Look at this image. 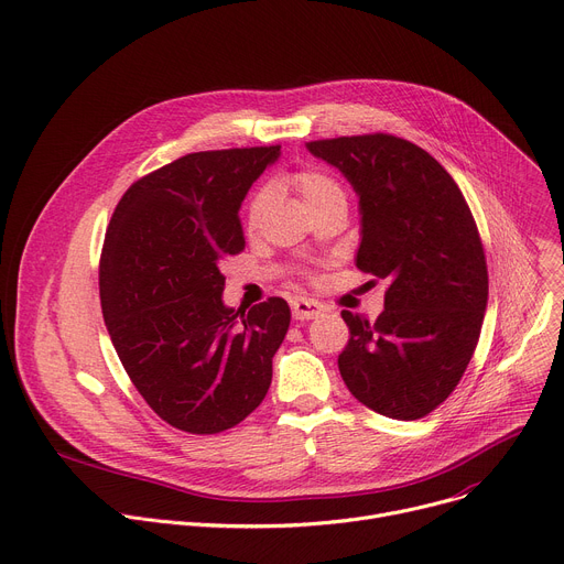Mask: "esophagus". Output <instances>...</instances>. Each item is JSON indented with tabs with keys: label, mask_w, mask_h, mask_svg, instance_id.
<instances>
[{
	"label": "esophagus",
	"mask_w": 564,
	"mask_h": 564,
	"mask_svg": "<svg viewBox=\"0 0 564 564\" xmlns=\"http://www.w3.org/2000/svg\"><path fill=\"white\" fill-rule=\"evenodd\" d=\"M324 313H326V308L315 299H303L301 296V299L292 301V315H294V319L308 322V319H317Z\"/></svg>",
	"instance_id": "esophagus-1"
}]
</instances>
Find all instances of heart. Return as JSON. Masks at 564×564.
<instances>
[{
    "label": "heart",
    "instance_id": "heart-1",
    "mask_svg": "<svg viewBox=\"0 0 564 564\" xmlns=\"http://www.w3.org/2000/svg\"><path fill=\"white\" fill-rule=\"evenodd\" d=\"M283 182H285L292 191L299 193V197L303 199V204H305V207H308L311 212H315L317 207H322V204H326V202L346 199L341 184H339L333 175H328L326 171H319V169H301V171L288 175ZM268 199H270V195H268L265 188H261L259 193H256V195L251 197V202H249V214H247L249 227H253L256 223H259L261 214H263L265 207H268Z\"/></svg>",
    "mask_w": 564,
    "mask_h": 564
}]
</instances>
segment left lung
I'll return each mask as SVG.
<instances>
[{
  "instance_id": "left-lung-1",
  "label": "left lung",
  "mask_w": 564,
  "mask_h": 564,
  "mask_svg": "<svg viewBox=\"0 0 564 564\" xmlns=\"http://www.w3.org/2000/svg\"><path fill=\"white\" fill-rule=\"evenodd\" d=\"M305 148L360 197L355 265L389 281L376 322L341 311L350 330L337 360L341 380L382 416L423 419L464 376L488 303L486 256L468 202L427 150L393 134Z\"/></svg>"
}]
</instances>
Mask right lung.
Returning <instances> with one entry per match:
<instances>
[{"mask_svg":"<svg viewBox=\"0 0 564 564\" xmlns=\"http://www.w3.org/2000/svg\"><path fill=\"white\" fill-rule=\"evenodd\" d=\"M281 145L191 152L137 180L117 204L98 265L100 308L119 360L162 421L218 434L272 382L290 308L223 301L227 256L245 249L240 204Z\"/></svg>","mask_w":564,"mask_h":564,"instance_id":"right-lung-1","label":"right lung"}]
</instances>
